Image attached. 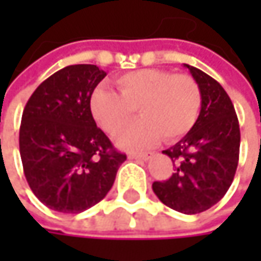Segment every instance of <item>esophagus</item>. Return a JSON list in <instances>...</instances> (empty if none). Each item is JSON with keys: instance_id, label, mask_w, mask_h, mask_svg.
<instances>
[{"instance_id": "obj_1", "label": "esophagus", "mask_w": 261, "mask_h": 261, "mask_svg": "<svg viewBox=\"0 0 261 261\" xmlns=\"http://www.w3.org/2000/svg\"><path fill=\"white\" fill-rule=\"evenodd\" d=\"M152 157V152H130L128 159H136V160H148Z\"/></svg>"}]
</instances>
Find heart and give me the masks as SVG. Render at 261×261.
Returning a JSON list of instances; mask_svg holds the SVG:
<instances>
[{
	"mask_svg": "<svg viewBox=\"0 0 261 261\" xmlns=\"http://www.w3.org/2000/svg\"><path fill=\"white\" fill-rule=\"evenodd\" d=\"M115 86L118 93L98 87L89 106L95 122L110 136L122 130L137 110L140 119L116 137L121 148H148L163 136L181 139L198 121L202 95L192 75L148 68L116 77Z\"/></svg>",
	"mask_w": 261,
	"mask_h": 261,
	"instance_id": "b5f03b06",
	"label": "heart"
}]
</instances>
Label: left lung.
Masks as SVG:
<instances>
[{
  "instance_id": "obj_1",
  "label": "left lung",
  "mask_w": 261,
  "mask_h": 261,
  "mask_svg": "<svg viewBox=\"0 0 261 261\" xmlns=\"http://www.w3.org/2000/svg\"><path fill=\"white\" fill-rule=\"evenodd\" d=\"M184 66L201 89V112L193 128L163 151L175 163V172L166 181L152 182V190L172 210L196 215L219 202L230 189L239 163L240 128L224 87L201 69Z\"/></svg>"
}]
</instances>
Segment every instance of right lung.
<instances>
[{"label":"right lung","mask_w":261,"mask_h":261,"mask_svg":"<svg viewBox=\"0 0 261 261\" xmlns=\"http://www.w3.org/2000/svg\"><path fill=\"white\" fill-rule=\"evenodd\" d=\"M106 75L96 65H71L48 77L27 101L19 128L24 174L51 210L81 213L93 207L127 160L90 113V96Z\"/></svg>","instance_id":"1"}]
</instances>
